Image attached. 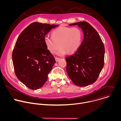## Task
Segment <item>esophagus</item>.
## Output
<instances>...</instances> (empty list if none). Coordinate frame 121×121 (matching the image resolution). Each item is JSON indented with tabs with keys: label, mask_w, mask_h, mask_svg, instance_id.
Wrapping results in <instances>:
<instances>
[{
	"label": "esophagus",
	"mask_w": 121,
	"mask_h": 121,
	"mask_svg": "<svg viewBox=\"0 0 121 121\" xmlns=\"http://www.w3.org/2000/svg\"><path fill=\"white\" fill-rule=\"evenodd\" d=\"M55 59H56V62H58V61L59 60L60 58H58V57H56V58H55Z\"/></svg>",
	"instance_id": "1"
}]
</instances>
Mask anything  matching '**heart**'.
Instances as JSON below:
<instances>
[{
	"label": "heart",
	"instance_id": "1",
	"mask_svg": "<svg viewBox=\"0 0 121 121\" xmlns=\"http://www.w3.org/2000/svg\"><path fill=\"white\" fill-rule=\"evenodd\" d=\"M82 31L78 27H60L52 32V37L46 36L44 43L50 52L54 54L60 46L57 54L64 55L66 52L73 53L79 47L82 39Z\"/></svg>",
	"mask_w": 121,
	"mask_h": 121
}]
</instances>
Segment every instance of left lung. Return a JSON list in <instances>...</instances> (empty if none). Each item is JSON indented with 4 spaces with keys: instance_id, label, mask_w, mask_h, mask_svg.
<instances>
[{
    "instance_id": "1",
    "label": "left lung",
    "mask_w": 121,
    "mask_h": 121,
    "mask_svg": "<svg viewBox=\"0 0 121 121\" xmlns=\"http://www.w3.org/2000/svg\"><path fill=\"white\" fill-rule=\"evenodd\" d=\"M78 25L84 33V39L72 55L65 58L66 72L74 84L84 87L94 83L104 66L105 48L96 30L88 22H80Z\"/></svg>"
}]
</instances>
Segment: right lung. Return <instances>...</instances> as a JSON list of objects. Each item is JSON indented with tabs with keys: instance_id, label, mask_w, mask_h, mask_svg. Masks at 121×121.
Listing matches in <instances>:
<instances>
[{
	"instance_id": "right-lung-1",
	"label": "right lung",
	"mask_w": 121,
	"mask_h": 121,
	"mask_svg": "<svg viewBox=\"0 0 121 121\" xmlns=\"http://www.w3.org/2000/svg\"><path fill=\"white\" fill-rule=\"evenodd\" d=\"M58 25L35 22L20 34L12 55L15 74L26 87L37 90L44 84L56 60L44 43V37Z\"/></svg>"
}]
</instances>
